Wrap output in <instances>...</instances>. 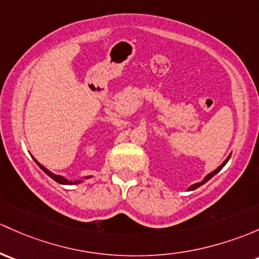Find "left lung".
<instances>
[{
    "label": "left lung",
    "mask_w": 259,
    "mask_h": 259,
    "mask_svg": "<svg viewBox=\"0 0 259 259\" xmlns=\"http://www.w3.org/2000/svg\"><path fill=\"white\" fill-rule=\"evenodd\" d=\"M230 157H231V155H230V156H228V157H227V159H226V160H225V161H223V162H222V164H221V165H220V166H219V167H217V168H216V170H214V171H212V172H211V174H208V175H207V176H206V178H205V179H203V181H201V182H197V184H195V185H192V186H190V187H189V191H192V190H196V189H197V187H200V186H201V185H203V184H205V182H207L209 179H212V178H213V176H214V175H216V174H217V172H220V170H221V168L223 167V166H225L226 164H227V161H228V160H230Z\"/></svg>",
    "instance_id": "obj_1"
}]
</instances>
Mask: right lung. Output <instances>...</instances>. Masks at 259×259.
Returning <instances> with one entry per match:
<instances>
[{
  "instance_id": "1",
  "label": "right lung",
  "mask_w": 259,
  "mask_h": 259,
  "mask_svg": "<svg viewBox=\"0 0 259 259\" xmlns=\"http://www.w3.org/2000/svg\"><path fill=\"white\" fill-rule=\"evenodd\" d=\"M34 161H36V160H34ZM37 162V165L39 166L40 168H42L43 171H45L46 174H47L48 176H50V178H52L54 180V181H57V182H59V184H63V185H70V184H79L80 181H74V182H72V181H68V180H65L64 178H62V176H59V175H54V174H52L50 170H47V168L45 167V166H42L39 164V162L38 161H36Z\"/></svg>"
}]
</instances>
